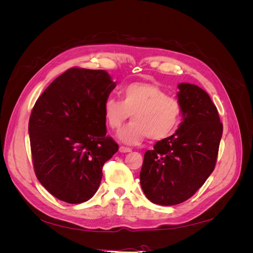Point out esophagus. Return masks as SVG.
I'll return each mask as SVG.
<instances>
[{
	"mask_svg": "<svg viewBox=\"0 0 253 253\" xmlns=\"http://www.w3.org/2000/svg\"><path fill=\"white\" fill-rule=\"evenodd\" d=\"M132 150L129 148H126V147H120L119 148V152L120 153H129Z\"/></svg>",
	"mask_w": 253,
	"mask_h": 253,
	"instance_id": "obj_1",
	"label": "esophagus"
}]
</instances>
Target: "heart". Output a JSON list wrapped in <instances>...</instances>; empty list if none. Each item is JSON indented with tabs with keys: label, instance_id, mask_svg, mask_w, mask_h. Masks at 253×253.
Listing matches in <instances>:
<instances>
[{
	"label": "heart",
	"instance_id": "heart-1",
	"mask_svg": "<svg viewBox=\"0 0 253 253\" xmlns=\"http://www.w3.org/2000/svg\"><path fill=\"white\" fill-rule=\"evenodd\" d=\"M122 100L114 97L103 103V114L111 128H119L132 115L133 121L117 133L118 139L134 145L147 137L163 140L178 127L182 106L178 99L167 96L166 91L154 83L134 82L124 87Z\"/></svg>",
	"mask_w": 253,
	"mask_h": 253
}]
</instances>
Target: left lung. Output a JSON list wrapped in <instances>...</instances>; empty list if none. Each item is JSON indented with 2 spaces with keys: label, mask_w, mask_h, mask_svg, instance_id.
Segmentation results:
<instances>
[{
  "label": "left lung",
  "mask_w": 253,
  "mask_h": 253,
  "mask_svg": "<svg viewBox=\"0 0 253 253\" xmlns=\"http://www.w3.org/2000/svg\"><path fill=\"white\" fill-rule=\"evenodd\" d=\"M182 121L173 135L145 152L140 186L152 203L173 206L200 189L216 164L223 125L216 106L195 84L179 83Z\"/></svg>",
  "instance_id": "1"
}]
</instances>
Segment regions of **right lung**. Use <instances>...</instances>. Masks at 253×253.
<instances>
[{
	"label": "right lung",
	"instance_id": "1",
	"mask_svg": "<svg viewBox=\"0 0 253 253\" xmlns=\"http://www.w3.org/2000/svg\"><path fill=\"white\" fill-rule=\"evenodd\" d=\"M116 86L102 70L73 67L38 98L28 133L37 178L68 204H81L100 186L102 167L118 151L106 136L103 103Z\"/></svg>",
	"mask_w": 253,
	"mask_h": 253
}]
</instances>
